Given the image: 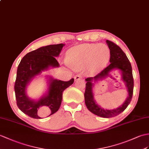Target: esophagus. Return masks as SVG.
Returning <instances> with one entry per match:
<instances>
[{
    "mask_svg": "<svg viewBox=\"0 0 149 149\" xmlns=\"http://www.w3.org/2000/svg\"><path fill=\"white\" fill-rule=\"evenodd\" d=\"M82 79V75L80 74H78V75H75L74 77V79L75 81H78V80H80V79Z\"/></svg>",
    "mask_w": 149,
    "mask_h": 149,
    "instance_id": "obj_1",
    "label": "esophagus"
}]
</instances>
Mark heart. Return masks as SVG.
<instances>
[{"label":"heart","mask_w":149,"mask_h":149,"mask_svg":"<svg viewBox=\"0 0 149 149\" xmlns=\"http://www.w3.org/2000/svg\"><path fill=\"white\" fill-rule=\"evenodd\" d=\"M110 50L103 44H84L69 49L66 54L68 65L74 69L90 65L95 70H99L108 61Z\"/></svg>","instance_id":"1"}]
</instances>
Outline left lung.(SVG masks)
<instances>
[{
  "instance_id": "obj_1",
  "label": "left lung",
  "mask_w": 149,
  "mask_h": 149,
  "mask_svg": "<svg viewBox=\"0 0 149 149\" xmlns=\"http://www.w3.org/2000/svg\"><path fill=\"white\" fill-rule=\"evenodd\" d=\"M106 42L110 49V63L108 67H107L104 70H103L94 77L86 79V81L87 82L86 83L84 99L86 105L91 112L100 117L109 118V117H115L123 112L130 103L133 93L134 81L132 68L126 54L120 49V47L112 41L107 40ZM113 69H118L120 70L122 74L123 80L126 83L129 96L123 104L119 108L113 110H105L96 104L93 99L92 90L93 84L92 82L93 80L95 81L98 79L104 78Z\"/></svg>"
}]
</instances>
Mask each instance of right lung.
Returning a JSON list of instances; mask_svg holds the SVG:
<instances>
[{
	"mask_svg": "<svg viewBox=\"0 0 149 149\" xmlns=\"http://www.w3.org/2000/svg\"><path fill=\"white\" fill-rule=\"evenodd\" d=\"M65 44L49 45L27 53L18 67L15 84L16 104L24 113L33 119L48 117L56 112L61 103L63 92L74 82L50 79L49 91L46 96L37 102L31 100L26 95V86L36 75L49 67H59L55 57L60 54Z\"/></svg>",
	"mask_w": 149,
	"mask_h": 149,
	"instance_id": "add662e5",
	"label": "right lung"
}]
</instances>
